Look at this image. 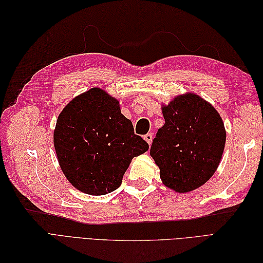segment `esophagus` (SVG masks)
<instances>
[{
	"label": "esophagus",
	"instance_id": "obj_1",
	"mask_svg": "<svg viewBox=\"0 0 263 263\" xmlns=\"http://www.w3.org/2000/svg\"><path fill=\"white\" fill-rule=\"evenodd\" d=\"M153 138H154L153 134H147V135H145V136H144V139L148 142V145H150L151 142H153Z\"/></svg>",
	"mask_w": 263,
	"mask_h": 263
}]
</instances>
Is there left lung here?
<instances>
[{
    "mask_svg": "<svg viewBox=\"0 0 263 263\" xmlns=\"http://www.w3.org/2000/svg\"><path fill=\"white\" fill-rule=\"evenodd\" d=\"M164 125L158 129L150 156L163 184L179 193L202 186L217 170L226 142L221 117L194 93L162 105Z\"/></svg>",
    "mask_w": 263,
    "mask_h": 263,
    "instance_id": "left-lung-1",
    "label": "left lung"
}]
</instances>
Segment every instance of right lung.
I'll return each mask as SVG.
<instances>
[{
  "mask_svg": "<svg viewBox=\"0 0 263 263\" xmlns=\"http://www.w3.org/2000/svg\"><path fill=\"white\" fill-rule=\"evenodd\" d=\"M53 145L60 168L76 189L104 195L122 184L134 157L149 145L119 107V102L100 87L78 95L59 114Z\"/></svg>",
  "mask_w": 263,
  "mask_h": 263,
  "instance_id": "obj_1",
  "label": "right lung"
}]
</instances>
